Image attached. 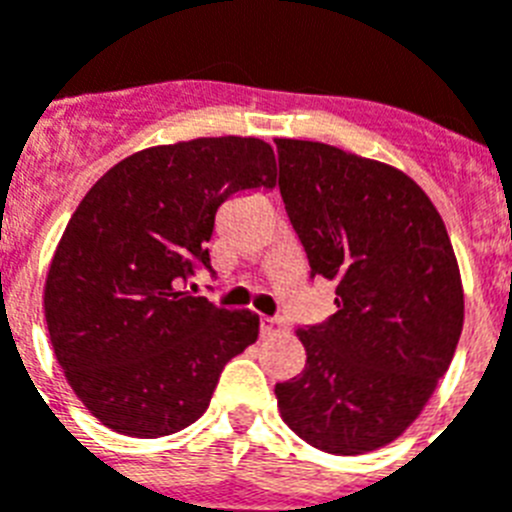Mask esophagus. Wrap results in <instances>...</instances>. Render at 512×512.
Instances as JSON below:
<instances>
[{
  "label": "esophagus",
  "mask_w": 512,
  "mask_h": 512,
  "mask_svg": "<svg viewBox=\"0 0 512 512\" xmlns=\"http://www.w3.org/2000/svg\"><path fill=\"white\" fill-rule=\"evenodd\" d=\"M261 332H264V335L287 332V324L282 322V319H277V316H264V319H261Z\"/></svg>",
  "instance_id": "34e87169"
}]
</instances>
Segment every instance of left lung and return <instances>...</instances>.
I'll return each instance as SVG.
<instances>
[{"mask_svg": "<svg viewBox=\"0 0 512 512\" xmlns=\"http://www.w3.org/2000/svg\"><path fill=\"white\" fill-rule=\"evenodd\" d=\"M280 193L337 311L298 329L306 366L274 387L285 424L324 453L361 455L413 424L463 329L445 222L390 164L314 141H277Z\"/></svg>", "mask_w": 512, "mask_h": 512, "instance_id": "obj_1", "label": "left lung"}]
</instances>
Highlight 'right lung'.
<instances>
[{
  "mask_svg": "<svg viewBox=\"0 0 512 512\" xmlns=\"http://www.w3.org/2000/svg\"><path fill=\"white\" fill-rule=\"evenodd\" d=\"M274 183L269 143L225 135L138 151L80 201L46 274L44 314L67 382L101 424L154 439L204 416L259 316L180 285L211 272L219 206Z\"/></svg>",
  "mask_w": 512,
  "mask_h": 512,
  "instance_id": "add662e5",
  "label": "right lung"
}]
</instances>
